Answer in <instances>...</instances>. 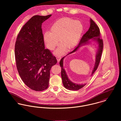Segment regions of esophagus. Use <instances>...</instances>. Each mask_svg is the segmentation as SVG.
<instances>
[{
	"label": "esophagus",
	"mask_w": 121,
	"mask_h": 121,
	"mask_svg": "<svg viewBox=\"0 0 121 121\" xmlns=\"http://www.w3.org/2000/svg\"><path fill=\"white\" fill-rule=\"evenodd\" d=\"M61 58V57L60 56H57V57H56V59H57V60L58 62H59V61H60Z\"/></svg>",
	"instance_id": "1"
}]
</instances>
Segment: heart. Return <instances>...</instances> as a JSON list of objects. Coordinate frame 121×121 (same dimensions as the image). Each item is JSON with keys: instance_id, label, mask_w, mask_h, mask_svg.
Instances as JSON below:
<instances>
[{"instance_id": "b5f03b06", "label": "heart", "mask_w": 121, "mask_h": 121, "mask_svg": "<svg viewBox=\"0 0 121 121\" xmlns=\"http://www.w3.org/2000/svg\"><path fill=\"white\" fill-rule=\"evenodd\" d=\"M83 30L82 23L79 20L65 17L56 21L50 28V33L46 32L44 40L48 49L52 50L58 45L59 40L61 44L57 49L56 55H61L71 49L78 42Z\"/></svg>"}]
</instances>
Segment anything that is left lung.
Here are the masks:
<instances>
[{
    "label": "left lung",
    "mask_w": 121,
    "mask_h": 121,
    "mask_svg": "<svg viewBox=\"0 0 121 121\" xmlns=\"http://www.w3.org/2000/svg\"><path fill=\"white\" fill-rule=\"evenodd\" d=\"M90 26L89 28L86 33L83 35L81 38L78 46L72 51L68 53L67 55L63 57L60 62V65L61 67V75L62 80L63 84L64 87L70 90H78L85 85V84H77L74 83L70 80H69L68 75L66 73L65 69L63 68V60L66 56L70 53L76 52L78 49L82 46L86 44L88 42V40L94 39H95L98 44V49L96 54L95 62L94 69L92 72V75L95 73L96 70L97 69L99 63L100 62L102 54L104 48V43L103 39H100V31L98 26L95 24V23L92 19H90Z\"/></svg>",
    "instance_id": "left-lung-1"
}]
</instances>
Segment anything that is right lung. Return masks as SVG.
Listing matches in <instances>:
<instances>
[{
    "mask_svg": "<svg viewBox=\"0 0 121 121\" xmlns=\"http://www.w3.org/2000/svg\"><path fill=\"white\" fill-rule=\"evenodd\" d=\"M51 16L35 15L22 27L15 45L18 73L22 80L36 91L46 89L49 85L50 71L57 60L51 51L45 48L42 23Z\"/></svg>",
    "mask_w": 121,
    "mask_h": 121,
    "instance_id": "add662e5",
    "label": "right lung"
}]
</instances>
